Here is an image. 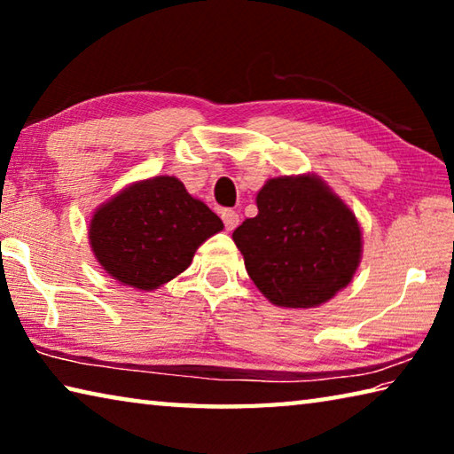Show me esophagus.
I'll list each match as a JSON object with an SVG mask.
<instances>
[{
    "mask_svg": "<svg viewBox=\"0 0 454 454\" xmlns=\"http://www.w3.org/2000/svg\"><path fill=\"white\" fill-rule=\"evenodd\" d=\"M222 220H224V226L228 232H232V230L238 226V222H240V216H238V212L226 208L222 210Z\"/></svg>",
    "mask_w": 454,
    "mask_h": 454,
    "instance_id": "1",
    "label": "esophagus"
}]
</instances>
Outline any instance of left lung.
Returning a JSON list of instances; mask_svg holds the SVG:
<instances>
[{
	"label": "left lung",
	"instance_id": "8db88e82",
	"mask_svg": "<svg viewBox=\"0 0 454 454\" xmlns=\"http://www.w3.org/2000/svg\"><path fill=\"white\" fill-rule=\"evenodd\" d=\"M258 216L234 230L256 288L276 306L314 309L347 288L363 256L358 220L314 174L270 178Z\"/></svg>",
	"mask_w": 454,
	"mask_h": 454
}]
</instances>
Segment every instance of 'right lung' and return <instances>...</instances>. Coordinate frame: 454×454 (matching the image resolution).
I'll use <instances>...</instances> for the list:
<instances>
[{
    "mask_svg": "<svg viewBox=\"0 0 454 454\" xmlns=\"http://www.w3.org/2000/svg\"><path fill=\"white\" fill-rule=\"evenodd\" d=\"M224 228L174 176L134 182L99 206L90 246L99 266L137 290H156L192 264L200 244Z\"/></svg>",
    "mask_w": 454,
    "mask_h": 454,
    "instance_id": "right-lung-1",
    "label": "right lung"
}]
</instances>
